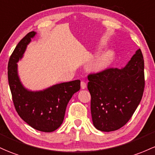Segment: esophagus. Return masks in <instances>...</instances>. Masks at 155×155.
Wrapping results in <instances>:
<instances>
[{
	"mask_svg": "<svg viewBox=\"0 0 155 155\" xmlns=\"http://www.w3.org/2000/svg\"><path fill=\"white\" fill-rule=\"evenodd\" d=\"M86 87H87L86 83L84 82V81H81V89H85Z\"/></svg>",
	"mask_w": 155,
	"mask_h": 155,
	"instance_id": "34e87169",
	"label": "esophagus"
}]
</instances>
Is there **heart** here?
<instances>
[{"instance_id": "b5f03b06", "label": "heart", "mask_w": 155, "mask_h": 155, "mask_svg": "<svg viewBox=\"0 0 155 155\" xmlns=\"http://www.w3.org/2000/svg\"><path fill=\"white\" fill-rule=\"evenodd\" d=\"M110 55L108 53H107V54L101 56V57L98 59V60L96 62V64H95V68H96V70H97V71H101V70H103L104 68L107 63L108 59L110 58Z\"/></svg>"}]
</instances>
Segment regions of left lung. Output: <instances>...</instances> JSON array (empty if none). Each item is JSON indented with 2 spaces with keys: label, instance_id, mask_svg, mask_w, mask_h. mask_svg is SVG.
<instances>
[{
  "label": "left lung",
  "instance_id": "left-lung-1",
  "mask_svg": "<svg viewBox=\"0 0 155 155\" xmlns=\"http://www.w3.org/2000/svg\"><path fill=\"white\" fill-rule=\"evenodd\" d=\"M94 127L102 132L121 128L132 116L144 91V60L140 49L122 68L88 76Z\"/></svg>",
  "mask_w": 155,
  "mask_h": 155
}]
</instances>
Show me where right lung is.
I'll return each instance as SVG.
<instances>
[{
	"label": "right lung",
	"mask_w": 155,
	"mask_h": 155,
	"mask_svg": "<svg viewBox=\"0 0 155 155\" xmlns=\"http://www.w3.org/2000/svg\"><path fill=\"white\" fill-rule=\"evenodd\" d=\"M37 35L31 31L19 42L8 63V80L15 110L32 128L45 132H54L64 120L66 107L73 95L80 89V80L68 81L32 91L22 84L18 62L23 58L27 45Z\"/></svg>",
	"instance_id": "1"
}]
</instances>
